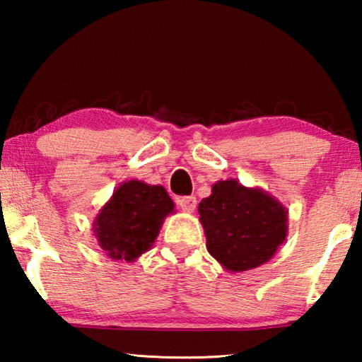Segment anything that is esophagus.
Returning a JSON list of instances; mask_svg holds the SVG:
<instances>
[{"instance_id": "esophagus-1", "label": "esophagus", "mask_w": 362, "mask_h": 362, "mask_svg": "<svg viewBox=\"0 0 362 362\" xmlns=\"http://www.w3.org/2000/svg\"><path fill=\"white\" fill-rule=\"evenodd\" d=\"M177 203H179L180 209L183 212H193L194 207H196V198L194 196H183V198H179L177 199Z\"/></svg>"}]
</instances>
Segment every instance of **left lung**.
I'll return each instance as SVG.
<instances>
[{
    "mask_svg": "<svg viewBox=\"0 0 362 362\" xmlns=\"http://www.w3.org/2000/svg\"><path fill=\"white\" fill-rule=\"evenodd\" d=\"M206 247L226 272L241 273L263 265L286 241L287 211L262 188L235 179L218 180L199 203Z\"/></svg>",
    "mask_w": 362,
    "mask_h": 362,
    "instance_id": "1",
    "label": "left lung"
}]
</instances>
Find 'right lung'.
Returning a JSON list of instances; mask_svg holds the SVG:
<instances>
[{"mask_svg": "<svg viewBox=\"0 0 362 362\" xmlns=\"http://www.w3.org/2000/svg\"><path fill=\"white\" fill-rule=\"evenodd\" d=\"M166 188L140 180L119 183L94 218V236L110 259L136 262L150 250L174 211Z\"/></svg>", "mask_w": 362, "mask_h": 362, "instance_id": "add662e5", "label": "right lung"}]
</instances>
